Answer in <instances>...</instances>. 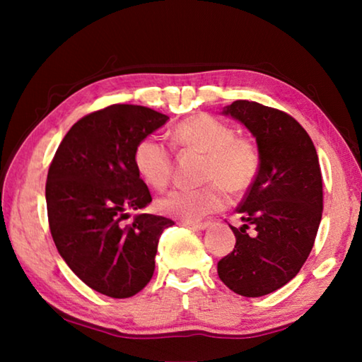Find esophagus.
Returning <instances> with one entry per match:
<instances>
[{
    "label": "esophagus",
    "mask_w": 362,
    "mask_h": 362,
    "mask_svg": "<svg viewBox=\"0 0 362 362\" xmlns=\"http://www.w3.org/2000/svg\"><path fill=\"white\" fill-rule=\"evenodd\" d=\"M183 226H188L192 230H204L209 226V222H180Z\"/></svg>",
    "instance_id": "34e87169"
}]
</instances>
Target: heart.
Returning a JSON list of instances; mask_svg holds the SVG:
<instances>
[{
	"instance_id": "obj_1",
	"label": "heart",
	"mask_w": 362,
	"mask_h": 362,
	"mask_svg": "<svg viewBox=\"0 0 362 362\" xmlns=\"http://www.w3.org/2000/svg\"><path fill=\"white\" fill-rule=\"evenodd\" d=\"M173 144L182 151L206 155L201 188H179L156 201L158 211L182 222H196L230 203L231 193L243 194L260 173V150L252 139L236 136L228 122L199 113L180 121L173 131ZM134 166L150 187L161 189L173 179L174 156L155 136H145L134 148Z\"/></svg>"
}]
</instances>
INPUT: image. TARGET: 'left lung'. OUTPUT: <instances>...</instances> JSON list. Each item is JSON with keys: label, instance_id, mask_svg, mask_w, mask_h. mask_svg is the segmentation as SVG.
Instances as JSON below:
<instances>
[{"label": "left lung", "instance_id": "left-lung-1", "mask_svg": "<svg viewBox=\"0 0 362 362\" xmlns=\"http://www.w3.org/2000/svg\"><path fill=\"white\" fill-rule=\"evenodd\" d=\"M225 115L252 132L260 173L236 207L243 225L231 226L235 249L217 263L233 292L262 297L297 276L308 259L322 217V175L313 142L281 110L236 100Z\"/></svg>", "mask_w": 362, "mask_h": 362}]
</instances>
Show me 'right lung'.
I'll return each instance as SVG.
<instances>
[{"label":"right lung","instance_id":"1","mask_svg":"<svg viewBox=\"0 0 362 362\" xmlns=\"http://www.w3.org/2000/svg\"><path fill=\"white\" fill-rule=\"evenodd\" d=\"M169 118L142 105H115L83 116L60 142L47 170L46 204L52 240L71 272L113 298L150 283L170 218L142 209L151 194L134 166V148Z\"/></svg>","mask_w":362,"mask_h":362}]
</instances>
